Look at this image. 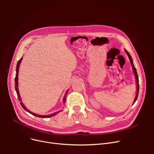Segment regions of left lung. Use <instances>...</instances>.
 Listing matches in <instances>:
<instances>
[{
    "mask_svg": "<svg viewBox=\"0 0 154 154\" xmlns=\"http://www.w3.org/2000/svg\"><path fill=\"white\" fill-rule=\"evenodd\" d=\"M126 54H127L128 58H129V60H130V62L131 63V65L132 66V69H133V71H134V75H135V80H136V84H137V94H136V95H135V99H134V101L133 102V104L135 102V101L137 100V97H138V95H139V77H138V75H137V70H136V69L135 67H134V63H133V60H132V58L131 55H130V54H129L126 50H125Z\"/></svg>",
    "mask_w": 154,
    "mask_h": 154,
    "instance_id": "left-lung-1",
    "label": "left lung"
}]
</instances>
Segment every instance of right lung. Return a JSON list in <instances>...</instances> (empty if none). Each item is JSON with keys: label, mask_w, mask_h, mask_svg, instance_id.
<instances>
[{"label": "right lung", "mask_w": 154, "mask_h": 154, "mask_svg": "<svg viewBox=\"0 0 154 154\" xmlns=\"http://www.w3.org/2000/svg\"><path fill=\"white\" fill-rule=\"evenodd\" d=\"M22 60V57L18 61L17 63V67H16V75H15V91H16V92H17V97H18V99L20 101V105L21 106L23 107V109L26 110L27 112H28L29 113H30V114H31L32 115H33L34 116H36V117H40V118H49V117H53L54 116H55L56 114H57L59 112H60V111L59 112H55L54 113V114H50V115H47V116H42V115H38V114H35V113H33L32 112L30 111H29L26 107L22 103V101H21V99H20V94H19V89H18V72H19V66H20V63L21 62ZM69 91V90H68ZM68 91L66 92V94H67V93L68 92ZM66 95H65L64 97H63V103L66 102Z\"/></svg>", "instance_id": "right-lung-1"}]
</instances>
